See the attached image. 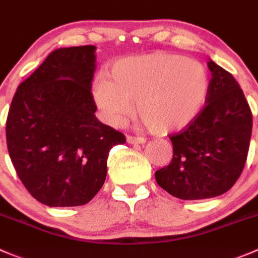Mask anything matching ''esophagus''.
Wrapping results in <instances>:
<instances>
[{
	"label": "esophagus",
	"instance_id": "34e87169",
	"mask_svg": "<svg viewBox=\"0 0 258 258\" xmlns=\"http://www.w3.org/2000/svg\"><path fill=\"white\" fill-rule=\"evenodd\" d=\"M126 140H127V142L131 145L145 144V142H146V140H145L144 137H139V136H127Z\"/></svg>",
	"mask_w": 258,
	"mask_h": 258
}]
</instances>
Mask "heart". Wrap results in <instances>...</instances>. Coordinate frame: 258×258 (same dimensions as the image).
Listing matches in <instances>:
<instances>
[{"instance_id":"heart-1","label":"heart","mask_w":258,"mask_h":258,"mask_svg":"<svg viewBox=\"0 0 258 258\" xmlns=\"http://www.w3.org/2000/svg\"><path fill=\"white\" fill-rule=\"evenodd\" d=\"M211 92L204 64L184 55L151 52L117 60L111 79L97 77L93 99L109 124H118L132 111L155 134H170L189 126L203 109Z\"/></svg>"}]
</instances>
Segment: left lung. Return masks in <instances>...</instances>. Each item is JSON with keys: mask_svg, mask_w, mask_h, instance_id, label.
Listing matches in <instances>:
<instances>
[{"mask_svg": "<svg viewBox=\"0 0 258 258\" xmlns=\"http://www.w3.org/2000/svg\"><path fill=\"white\" fill-rule=\"evenodd\" d=\"M211 92L194 121L175 135L171 162L155 172L172 197L197 201L228 191L241 176L252 134V112L231 73L208 61Z\"/></svg>", "mask_w": 258, "mask_h": 258, "instance_id": "8db88e82", "label": "left lung"}]
</instances>
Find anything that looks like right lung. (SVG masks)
I'll list each match as a JSON object with an SVG mask.
<instances>
[{"label":"right lung","instance_id":"1","mask_svg":"<svg viewBox=\"0 0 258 258\" xmlns=\"http://www.w3.org/2000/svg\"><path fill=\"white\" fill-rule=\"evenodd\" d=\"M96 46L56 49L17 88L6 121L10 157L27 191L49 207L91 202L109 150L126 137L96 117Z\"/></svg>","mask_w":258,"mask_h":258}]
</instances>
